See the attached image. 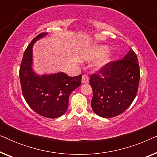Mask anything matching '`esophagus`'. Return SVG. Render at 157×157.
<instances>
[{
  "label": "esophagus",
  "mask_w": 157,
  "mask_h": 157,
  "mask_svg": "<svg viewBox=\"0 0 157 157\" xmlns=\"http://www.w3.org/2000/svg\"><path fill=\"white\" fill-rule=\"evenodd\" d=\"M89 81V78L86 74H83L82 76V78H81V82L83 83H88Z\"/></svg>",
  "instance_id": "1"
}]
</instances>
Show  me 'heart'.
Returning a JSON list of instances; mask_svg holds the SVG:
<instances>
[{
  "instance_id": "1",
  "label": "heart",
  "mask_w": 157,
  "mask_h": 157,
  "mask_svg": "<svg viewBox=\"0 0 157 157\" xmlns=\"http://www.w3.org/2000/svg\"><path fill=\"white\" fill-rule=\"evenodd\" d=\"M109 48L108 46H101L98 47H96L94 48V50L90 53L88 58H100L103 56L106 55L107 53L109 52ZM110 62V59L109 58H104V59H101L100 61L96 62V68L97 69H101V68H104L105 66L108 65V63Z\"/></svg>"
}]
</instances>
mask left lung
Returning <instances> with one entry per match:
<instances>
[{"label": "left lung", "mask_w": 157, "mask_h": 157, "mask_svg": "<svg viewBox=\"0 0 157 157\" xmlns=\"http://www.w3.org/2000/svg\"><path fill=\"white\" fill-rule=\"evenodd\" d=\"M140 70L138 59L131 49L123 59L110 62L90 77L93 90L91 108L103 118L114 117L127 109L138 91Z\"/></svg>", "instance_id": "1"}]
</instances>
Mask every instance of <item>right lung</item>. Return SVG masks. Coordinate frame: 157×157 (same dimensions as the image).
I'll list each match as a JSON object with an SVG mask.
<instances>
[{
  "mask_svg": "<svg viewBox=\"0 0 157 157\" xmlns=\"http://www.w3.org/2000/svg\"><path fill=\"white\" fill-rule=\"evenodd\" d=\"M46 35L48 33H40L25 49L19 76L22 94L29 106L40 116L55 119L67 110L70 94L81 85L82 76L70 77L63 72L39 76L33 71L32 48L34 43Z\"/></svg>",
  "mask_w": 157,
  "mask_h": 157,
  "instance_id": "add662e5",
  "label": "right lung"
}]
</instances>
